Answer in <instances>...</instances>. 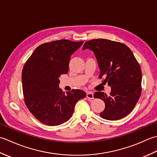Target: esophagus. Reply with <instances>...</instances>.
I'll return each mask as SVG.
<instances>
[{"instance_id":"1","label":"esophagus","mask_w":157,"mask_h":157,"mask_svg":"<svg viewBox=\"0 0 157 157\" xmlns=\"http://www.w3.org/2000/svg\"><path fill=\"white\" fill-rule=\"evenodd\" d=\"M86 97H87L88 99L92 100V99H94V94H93L92 92H88L87 94H86Z\"/></svg>"}]
</instances>
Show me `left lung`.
Returning a JSON list of instances; mask_svg holds the SVG:
<instances>
[{"label":"left lung","mask_w":157,"mask_h":157,"mask_svg":"<svg viewBox=\"0 0 157 157\" xmlns=\"http://www.w3.org/2000/svg\"><path fill=\"white\" fill-rule=\"evenodd\" d=\"M86 48L94 52L97 59L100 79L111 88L109 96L101 92L94 95L105 103L100 116L107 120L125 117L141 95L142 71L138 62L128 46L119 42L94 39L85 42L82 49Z\"/></svg>","instance_id":"8db88e82"}]
</instances>
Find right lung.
Wrapping results in <instances>:
<instances>
[{
	"instance_id": "1",
	"label": "right lung",
	"mask_w": 157,
	"mask_h": 157,
	"mask_svg": "<svg viewBox=\"0 0 157 157\" xmlns=\"http://www.w3.org/2000/svg\"><path fill=\"white\" fill-rule=\"evenodd\" d=\"M83 43L68 40L44 43L35 49L23 66L25 104L44 124L55 126L67 121L77 102L86 97V92L81 90L65 94L59 87L60 76L68 73L71 55Z\"/></svg>"
}]
</instances>
